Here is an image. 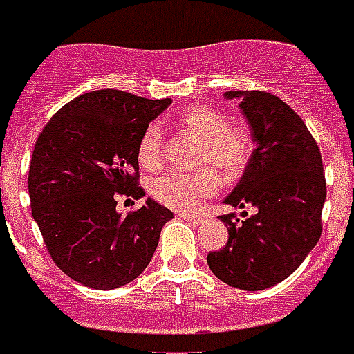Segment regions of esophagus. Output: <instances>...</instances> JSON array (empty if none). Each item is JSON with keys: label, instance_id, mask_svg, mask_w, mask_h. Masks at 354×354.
<instances>
[{"label": "esophagus", "instance_id": "esophagus-1", "mask_svg": "<svg viewBox=\"0 0 354 354\" xmlns=\"http://www.w3.org/2000/svg\"><path fill=\"white\" fill-rule=\"evenodd\" d=\"M185 221L192 223V225H200V223H204V217L202 215H194V213H179Z\"/></svg>", "mask_w": 354, "mask_h": 354}]
</instances>
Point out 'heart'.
<instances>
[{
  "label": "heart",
  "instance_id": "b5f03b06",
  "mask_svg": "<svg viewBox=\"0 0 354 354\" xmlns=\"http://www.w3.org/2000/svg\"><path fill=\"white\" fill-rule=\"evenodd\" d=\"M179 127L196 137L202 145L198 149L196 165L204 169L192 173L165 171L149 183V190L160 204L179 212H194L217 194L221 185L218 172L225 181H234L245 171L253 147L245 131L230 127L229 120L209 106L185 110L179 116ZM137 158L147 169H156L162 164L164 133L158 124L145 127L137 147Z\"/></svg>",
  "mask_w": 354,
  "mask_h": 354
}]
</instances>
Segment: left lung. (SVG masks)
Instances as JSON below:
<instances>
[{"label": "left lung", "mask_w": 354, "mask_h": 354, "mask_svg": "<svg viewBox=\"0 0 354 354\" xmlns=\"http://www.w3.org/2000/svg\"><path fill=\"white\" fill-rule=\"evenodd\" d=\"M225 99L240 101L255 150L223 202L240 209L252 205L257 213L244 221L232 213L219 217L229 240L207 255V265L225 284L257 292L280 284L317 245L324 167L305 122L282 99L265 91H227Z\"/></svg>", "instance_id": "left-lung-1"}]
</instances>
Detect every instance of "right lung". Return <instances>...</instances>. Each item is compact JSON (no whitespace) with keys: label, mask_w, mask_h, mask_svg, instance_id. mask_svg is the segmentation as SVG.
<instances>
[{"label":"right lung","mask_w":354,"mask_h":354,"mask_svg":"<svg viewBox=\"0 0 354 354\" xmlns=\"http://www.w3.org/2000/svg\"><path fill=\"white\" fill-rule=\"evenodd\" d=\"M171 104L118 89L80 95L47 122L28 173L32 217L57 267L93 290L129 284L149 267L173 213L147 198L122 215L118 196L142 198L137 147Z\"/></svg>","instance_id":"obj_1"}]
</instances>
